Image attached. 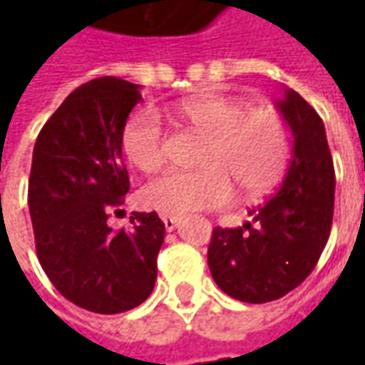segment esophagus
I'll return each instance as SVG.
<instances>
[{
    "mask_svg": "<svg viewBox=\"0 0 365 365\" xmlns=\"http://www.w3.org/2000/svg\"><path fill=\"white\" fill-rule=\"evenodd\" d=\"M162 222H164V227H166L168 232H172V230L178 227V219H174V217H162Z\"/></svg>",
    "mask_w": 365,
    "mask_h": 365,
    "instance_id": "obj_1",
    "label": "esophagus"
}]
</instances>
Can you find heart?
Returning a JSON list of instances; mask_svg holds the SVG:
<instances>
[{"label": "heart", "mask_w": 365, "mask_h": 365, "mask_svg": "<svg viewBox=\"0 0 365 365\" xmlns=\"http://www.w3.org/2000/svg\"><path fill=\"white\" fill-rule=\"evenodd\" d=\"M185 127L205 136L197 172H168L143 190V203L166 217L221 209L232 201V183L245 195H260L282 175L289 140L282 115L230 97L205 96L174 107ZM123 150L138 170L158 172L166 162V136L148 113H136L123 128Z\"/></svg>", "instance_id": "obj_1"}]
</instances>
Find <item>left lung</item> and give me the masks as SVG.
I'll return each instance as SVG.
<instances>
[{
    "label": "left lung",
    "mask_w": 365,
    "mask_h": 365,
    "mask_svg": "<svg viewBox=\"0 0 365 365\" xmlns=\"http://www.w3.org/2000/svg\"><path fill=\"white\" fill-rule=\"evenodd\" d=\"M293 133L282 187L250 209L252 222L213 229L207 262L227 295L268 303L305 282L329 240L334 213V166L319 113L297 91L277 103Z\"/></svg>",
    "instance_id": "8db88e82"
}]
</instances>
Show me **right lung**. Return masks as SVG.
Returning a JSON list of instances; mask_svg holds the SVG:
<instances>
[{
  "instance_id": "right-lung-1",
  "label": "right lung",
  "mask_w": 365,
  "mask_h": 365,
  "mask_svg": "<svg viewBox=\"0 0 365 365\" xmlns=\"http://www.w3.org/2000/svg\"><path fill=\"white\" fill-rule=\"evenodd\" d=\"M140 86L105 76L64 99L36 136L29 211L38 262L74 305L99 314L125 313L154 289L164 222L156 211L133 213V227L111 229L125 203L128 172L123 128Z\"/></svg>"
}]
</instances>
